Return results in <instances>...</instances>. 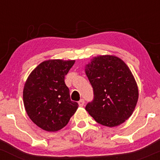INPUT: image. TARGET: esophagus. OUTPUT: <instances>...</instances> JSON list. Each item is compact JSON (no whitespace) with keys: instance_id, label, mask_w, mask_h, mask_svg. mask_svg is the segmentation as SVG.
Wrapping results in <instances>:
<instances>
[{"instance_id":"1","label":"esophagus","mask_w":160,"mask_h":160,"mask_svg":"<svg viewBox=\"0 0 160 160\" xmlns=\"http://www.w3.org/2000/svg\"><path fill=\"white\" fill-rule=\"evenodd\" d=\"M78 104L80 107H82V106L84 105V104H85V102H84L83 99H80V100L78 102Z\"/></svg>"}]
</instances>
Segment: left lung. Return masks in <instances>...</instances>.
Segmentation results:
<instances>
[{"label": "left lung", "mask_w": 160, "mask_h": 160, "mask_svg": "<svg viewBox=\"0 0 160 160\" xmlns=\"http://www.w3.org/2000/svg\"><path fill=\"white\" fill-rule=\"evenodd\" d=\"M85 72L94 92L93 100L86 106L88 113L108 127L123 123L138 99L136 81L126 64L115 56H99L86 65Z\"/></svg>", "instance_id": "obj_1"}]
</instances>
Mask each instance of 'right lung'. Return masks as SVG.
<instances>
[{
  "label": "right lung",
  "instance_id": "right-lung-1",
  "mask_svg": "<svg viewBox=\"0 0 160 160\" xmlns=\"http://www.w3.org/2000/svg\"><path fill=\"white\" fill-rule=\"evenodd\" d=\"M75 60L51 59L38 65L28 78L23 102L29 118L38 127L56 132L68 123L78 108L70 98L65 77Z\"/></svg>",
  "mask_w": 160,
  "mask_h": 160
}]
</instances>
